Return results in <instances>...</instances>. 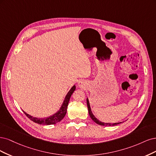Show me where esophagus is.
<instances>
[{"mask_svg": "<svg viewBox=\"0 0 156 156\" xmlns=\"http://www.w3.org/2000/svg\"><path fill=\"white\" fill-rule=\"evenodd\" d=\"M78 85L80 88H83L85 86V82L83 80H80L78 82Z\"/></svg>", "mask_w": 156, "mask_h": 156, "instance_id": "obj_1", "label": "esophagus"}]
</instances>
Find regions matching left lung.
Segmentation results:
<instances>
[{"instance_id":"obj_1","label":"left lung","mask_w":156,"mask_h":156,"mask_svg":"<svg viewBox=\"0 0 156 156\" xmlns=\"http://www.w3.org/2000/svg\"><path fill=\"white\" fill-rule=\"evenodd\" d=\"M87 108H88V112H89V116H90V117L91 118V119L93 120V121L95 123H97V124H98L99 125H101V126H115V125H117V124H119L120 123H122L121 122H117V123H105V122L100 121L99 120H98L96 117H95V116L93 115V113H92L91 107H90V104H89V99L88 98H87Z\"/></svg>"}]
</instances>
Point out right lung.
I'll return each mask as SVG.
<instances>
[{"instance_id":"right-lung-1","label":"right lung","mask_w":156,"mask_h":156,"mask_svg":"<svg viewBox=\"0 0 156 156\" xmlns=\"http://www.w3.org/2000/svg\"><path fill=\"white\" fill-rule=\"evenodd\" d=\"M75 89H76V86H75V85H73L72 88L70 89V91L67 94L66 97H65L61 108H59V109L56 113H54V115H51V116H50L48 117H44V118L34 117L31 116V115H30L29 114L27 113L26 112H23L24 113L25 115H27L28 119H30L31 120H32L33 122L36 123H37L39 124H43V125H51V124H56L59 121H61V120L65 116V115H66L70 98H71V95L75 91Z\"/></svg>"}]
</instances>
